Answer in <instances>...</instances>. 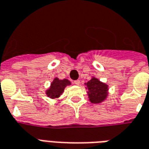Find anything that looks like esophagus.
Listing matches in <instances>:
<instances>
[{"label": "esophagus", "mask_w": 149, "mask_h": 149, "mask_svg": "<svg viewBox=\"0 0 149 149\" xmlns=\"http://www.w3.org/2000/svg\"><path fill=\"white\" fill-rule=\"evenodd\" d=\"M74 83L75 85H80V80H76V81H74Z\"/></svg>", "instance_id": "34e87169"}]
</instances>
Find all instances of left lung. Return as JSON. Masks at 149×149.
Listing matches in <instances>:
<instances>
[{"instance_id":"8db88e82","label":"left lung","mask_w":149,"mask_h":149,"mask_svg":"<svg viewBox=\"0 0 149 149\" xmlns=\"http://www.w3.org/2000/svg\"><path fill=\"white\" fill-rule=\"evenodd\" d=\"M85 88L88 89V96L92 103L98 104L104 102L109 95V86L106 83L100 81L95 77H92L91 80L85 83Z\"/></svg>"}]
</instances>
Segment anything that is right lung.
Masks as SVG:
<instances>
[{
  "label": "right lung",
  "mask_w": 149,
  "mask_h": 149,
  "mask_svg": "<svg viewBox=\"0 0 149 149\" xmlns=\"http://www.w3.org/2000/svg\"><path fill=\"white\" fill-rule=\"evenodd\" d=\"M71 81L68 80L67 78H64L63 80L59 79L57 77L54 78L53 81L50 84L47 90H46V95L47 97L50 98V99H56L58 100L60 96L63 94L64 92V88L67 86L71 85Z\"/></svg>",
  "instance_id": "obj_1"
}]
</instances>
